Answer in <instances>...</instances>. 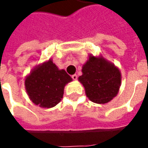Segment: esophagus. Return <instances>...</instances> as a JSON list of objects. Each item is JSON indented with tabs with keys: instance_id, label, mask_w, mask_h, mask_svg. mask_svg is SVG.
I'll use <instances>...</instances> for the list:
<instances>
[{
	"instance_id": "esophagus-1",
	"label": "esophagus",
	"mask_w": 148,
	"mask_h": 148,
	"mask_svg": "<svg viewBox=\"0 0 148 148\" xmlns=\"http://www.w3.org/2000/svg\"><path fill=\"white\" fill-rule=\"evenodd\" d=\"M71 77H72V78H73V80H77V74H73V75H72V76H71Z\"/></svg>"
}]
</instances>
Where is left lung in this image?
Wrapping results in <instances>:
<instances>
[{
    "label": "left lung",
    "mask_w": 148,
    "mask_h": 148,
    "mask_svg": "<svg viewBox=\"0 0 148 148\" xmlns=\"http://www.w3.org/2000/svg\"><path fill=\"white\" fill-rule=\"evenodd\" d=\"M78 81L86 95L97 104H106L117 95L121 85L120 69L102 55H88Z\"/></svg>",
    "instance_id": "obj_1"
}]
</instances>
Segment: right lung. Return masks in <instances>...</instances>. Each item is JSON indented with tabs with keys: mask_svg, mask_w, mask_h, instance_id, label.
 I'll use <instances>...</instances> for the list:
<instances>
[{
	"mask_svg": "<svg viewBox=\"0 0 148 148\" xmlns=\"http://www.w3.org/2000/svg\"><path fill=\"white\" fill-rule=\"evenodd\" d=\"M72 78L50 58L36 65L24 78L27 94L34 105L50 109L61 101L66 85Z\"/></svg>",
	"mask_w": 148,
	"mask_h": 148,
	"instance_id": "right-lung-1",
	"label": "right lung"
}]
</instances>
